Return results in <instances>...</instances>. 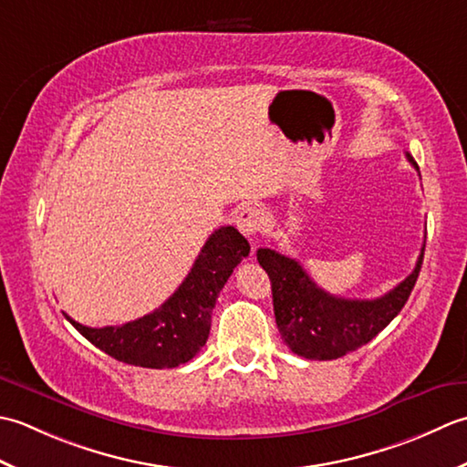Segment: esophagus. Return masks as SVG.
Returning a JSON list of instances; mask_svg holds the SVG:
<instances>
[{"label":"esophagus","instance_id":"1","mask_svg":"<svg viewBox=\"0 0 467 467\" xmlns=\"http://www.w3.org/2000/svg\"><path fill=\"white\" fill-rule=\"evenodd\" d=\"M235 225H237V230H240L244 235H247V237L255 235V234L262 230V225H264L262 209H258V207H244L242 212L237 213V217H235Z\"/></svg>","mask_w":467,"mask_h":467}]
</instances>
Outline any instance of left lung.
Here are the masks:
<instances>
[{
  "mask_svg": "<svg viewBox=\"0 0 467 467\" xmlns=\"http://www.w3.org/2000/svg\"><path fill=\"white\" fill-rule=\"evenodd\" d=\"M417 171L413 157L405 153ZM421 247L415 270L385 296L375 300L338 298L318 288L302 265L268 247H260L258 262L268 272L275 325L292 353L312 360H332L373 340L409 300L423 264Z\"/></svg>",
  "mask_w": 467,
  "mask_h": 467,
  "instance_id": "obj_1",
  "label": "left lung"
}]
</instances>
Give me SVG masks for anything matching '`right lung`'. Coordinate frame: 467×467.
Masks as SVG:
<instances>
[{"instance_id":"obj_1","label":"right lung","mask_w":467,"mask_h":467,"mask_svg":"<svg viewBox=\"0 0 467 467\" xmlns=\"http://www.w3.org/2000/svg\"><path fill=\"white\" fill-rule=\"evenodd\" d=\"M247 254L250 244L235 227H220L209 235L173 296L147 317L104 328H90L66 318L94 347L122 363L145 368L179 367L205 345L215 300Z\"/></svg>"}]
</instances>
